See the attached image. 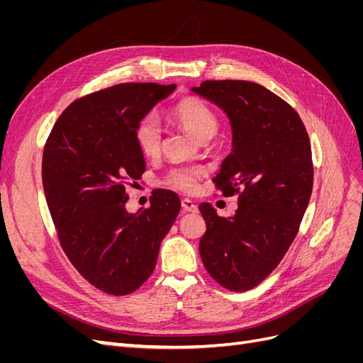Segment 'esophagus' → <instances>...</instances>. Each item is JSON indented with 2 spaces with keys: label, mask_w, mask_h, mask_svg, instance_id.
<instances>
[{
  "label": "esophagus",
  "mask_w": 363,
  "mask_h": 363,
  "mask_svg": "<svg viewBox=\"0 0 363 363\" xmlns=\"http://www.w3.org/2000/svg\"><path fill=\"white\" fill-rule=\"evenodd\" d=\"M182 207H183V211H186V212H192V213L199 212V207H196V204L189 199L182 200Z\"/></svg>",
  "instance_id": "esophagus-1"
}]
</instances>
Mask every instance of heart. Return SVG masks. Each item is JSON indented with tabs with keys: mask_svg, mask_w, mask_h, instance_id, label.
I'll return each mask as SVG.
<instances>
[{
	"mask_svg": "<svg viewBox=\"0 0 363 363\" xmlns=\"http://www.w3.org/2000/svg\"><path fill=\"white\" fill-rule=\"evenodd\" d=\"M171 116L174 123L201 142H206L216 135L219 128L218 115L212 107L196 98H186L174 106ZM136 144L140 152L147 157H156L162 145V130L155 116H147L136 128ZM203 171L195 167L175 168L169 172L167 183L174 189L183 192H194L199 186Z\"/></svg>",
	"mask_w": 363,
	"mask_h": 363,
	"instance_id": "b5f03b06",
	"label": "heart"
}]
</instances>
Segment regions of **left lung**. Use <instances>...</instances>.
Here are the masks:
<instances>
[{
  "label": "left lung",
  "mask_w": 363,
  "mask_h": 363,
  "mask_svg": "<svg viewBox=\"0 0 363 363\" xmlns=\"http://www.w3.org/2000/svg\"><path fill=\"white\" fill-rule=\"evenodd\" d=\"M192 91L230 119L233 148L213 182L223 195L238 194L230 218L200 204V256L213 280L244 292L276 269L298 233L313 186L309 135L298 113L257 83L207 80Z\"/></svg>",
  "instance_id": "obj_1"
}]
</instances>
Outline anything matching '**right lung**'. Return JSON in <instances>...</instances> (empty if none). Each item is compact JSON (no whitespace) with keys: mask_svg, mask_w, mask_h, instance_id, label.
I'll return each mask as SVG.
<instances>
[{"mask_svg":"<svg viewBox=\"0 0 363 363\" xmlns=\"http://www.w3.org/2000/svg\"><path fill=\"white\" fill-rule=\"evenodd\" d=\"M175 84L123 83L65 108L43 148L42 183L60 245L100 291L127 295L155 271L159 248L180 212V199L159 189L144 211L128 213L127 184L145 159L136 128Z\"/></svg>","mask_w":363,"mask_h":363,"instance_id":"add662e5","label":"right lung"}]
</instances>
